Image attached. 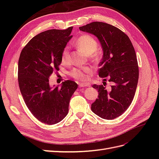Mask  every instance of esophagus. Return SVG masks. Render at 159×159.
I'll return each mask as SVG.
<instances>
[{
    "mask_svg": "<svg viewBox=\"0 0 159 159\" xmlns=\"http://www.w3.org/2000/svg\"><path fill=\"white\" fill-rule=\"evenodd\" d=\"M89 84H85V83H81L79 84V87L80 88H84V87H88L89 86Z\"/></svg>",
    "mask_w": 159,
    "mask_h": 159,
    "instance_id": "esophagus-1",
    "label": "esophagus"
}]
</instances>
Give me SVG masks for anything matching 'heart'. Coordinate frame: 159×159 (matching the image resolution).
I'll list each match as a JSON object with an SVG mask.
<instances>
[{
    "label": "heart",
    "mask_w": 159,
    "mask_h": 159,
    "mask_svg": "<svg viewBox=\"0 0 159 159\" xmlns=\"http://www.w3.org/2000/svg\"><path fill=\"white\" fill-rule=\"evenodd\" d=\"M76 46L84 51L89 56L90 58L94 61H98L101 58V53L97 50L98 44L93 37L88 34L81 36L76 41ZM70 60L69 46H66L61 52V61L68 63ZM92 73V68L88 66L79 67L72 69L70 71V75L80 81H85L88 79V75Z\"/></svg>",
    "instance_id": "heart-1"
}]
</instances>
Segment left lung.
<instances>
[{
	"label": "left lung",
	"mask_w": 159,
	"mask_h": 159,
	"mask_svg": "<svg viewBox=\"0 0 159 159\" xmlns=\"http://www.w3.org/2000/svg\"><path fill=\"white\" fill-rule=\"evenodd\" d=\"M79 28L98 38L103 52L99 76L107 77L113 83L107 91L104 84L92 85L99 95L91 104V110L101 118L113 119L128 109L135 93L139 80L135 51L128 36L109 24L93 22Z\"/></svg>",
	"instance_id": "obj_1"
}]
</instances>
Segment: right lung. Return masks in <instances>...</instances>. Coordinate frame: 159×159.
I'll use <instances>...</instances> for the list:
<instances>
[{
    "mask_svg": "<svg viewBox=\"0 0 159 159\" xmlns=\"http://www.w3.org/2000/svg\"><path fill=\"white\" fill-rule=\"evenodd\" d=\"M73 27L42 32L28 42L18 60V80L27 107L38 121L48 125L59 123L68 113L70 101L78 85L66 80L52 88L49 78L59 70L61 52L72 38Z\"/></svg>",
    "mask_w": 159,
    "mask_h": 159,
    "instance_id": "1",
    "label": "right lung"
}]
</instances>
